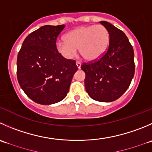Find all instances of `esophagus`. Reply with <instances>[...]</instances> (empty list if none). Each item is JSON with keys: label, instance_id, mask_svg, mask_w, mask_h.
<instances>
[{"label": "esophagus", "instance_id": "1", "mask_svg": "<svg viewBox=\"0 0 152 152\" xmlns=\"http://www.w3.org/2000/svg\"><path fill=\"white\" fill-rule=\"evenodd\" d=\"M76 65H77V67L79 69L81 68V65H82V63L80 61H76Z\"/></svg>", "mask_w": 152, "mask_h": 152}]
</instances>
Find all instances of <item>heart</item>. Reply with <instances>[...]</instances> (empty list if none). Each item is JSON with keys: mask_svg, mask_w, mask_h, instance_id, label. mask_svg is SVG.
<instances>
[{"mask_svg": "<svg viewBox=\"0 0 152 152\" xmlns=\"http://www.w3.org/2000/svg\"><path fill=\"white\" fill-rule=\"evenodd\" d=\"M109 42V32L103 25L82 26L70 31L65 39L56 43L57 51L67 59L73 58L79 52L85 60L94 61L105 52Z\"/></svg>", "mask_w": 152, "mask_h": 152, "instance_id": "b5f03b06", "label": "heart"}]
</instances>
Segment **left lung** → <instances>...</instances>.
Instances as JSON below:
<instances>
[{
  "label": "left lung",
  "instance_id": "8db88e82",
  "mask_svg": "<svg viewBox=\"0 0 152 152\" xmlns=\"http://www.w3.org/2000/svg\"><path fill=\"white\" fill-rule=\"evenodd\" d=\"M109 32V45L99 59L84 62L85 86L96 101L109 102L120 98L129 88L134 75L133 47L126 34L111 23L100 21Z\"/></svg>",
  "mask_w": 152,
  "mask_h": 152
}]
</instances>
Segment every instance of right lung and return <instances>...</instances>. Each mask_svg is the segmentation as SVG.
I'll return each mask as SVG.
<instances>
[{"instance_id": "obj_1", "label": "right lung", "mask_w": 152, "mask_h": 152, "mask_svg": "<svg viewBox=\"0 0 152 152\" xmlns=\"http://www.w3.org/2000/svg\"><path fill=\"white\" fill-rule=\"evenodd\" d=\"M64 25H45L26 36L17 58V78L23 92L35 102L51 104L67 96L76 61L64 58L56 43Z\"/></svg>"}]
</instances>
